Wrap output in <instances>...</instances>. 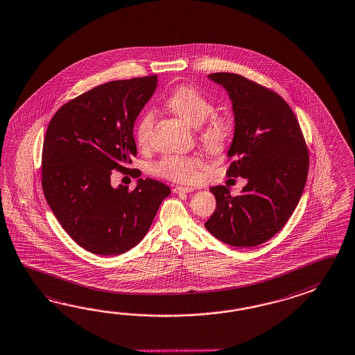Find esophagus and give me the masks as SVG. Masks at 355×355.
I'll return each instance as SVG.
<instances>
[{"mask_svg": "<svg viewBox=\"0 0 355 355\" xmlns=\"http://www.w3.org/2000/svg\"><path fill=\"white\" fill-rule=\"evenodd\" d=\"M193 191H195V189L186 187V186H177L173 189L174 193H189V192H193Z\"/></svg>", "mask_w": 355, "mask_h": 355, "instance_id": "34e87169", "label": "esophagus"}]
</instances>
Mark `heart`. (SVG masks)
Segmentation results:
<instances>
[{
	"instance_id": "b5f03b06",
	"label": "heart",
	"mask_w": 355,
	"mask_h": 355,
	"mask_svg": "<svg viewBox=\"0 0 355 355\" xmlns=\"http://www.w3.org/2000/svg\"><path fill=\"white\" fill-rule=\"evenodd\" d=\"M166 103L180 119L193 127L201 126L214 112L213 103L195 87L187 85L174 89L166 98ZM154 121L155 113L153 110L144 113V116L139 121L135 132L136 144L139 146L144 148L149 144ZM205 123L201 132V140L209 151H220L230 134V127L227 119L219 116H211ZM200 166L201 160L193 157L166 155L153 166V171L154 173L168 180L189 183L196 180L198 174L197 171Z\"/></svg>"
}]
</instances>
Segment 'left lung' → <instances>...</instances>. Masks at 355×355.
<instances>
[{"mask_svg":"<svg viewBox=\"0 0 355 355\" xmlns=\"http://www.w3.org/2000/svg\"><path fill=\"white\" fill-rule=\"evenodd\" d=\"M232 102L234 134L228 177H243L238 196L225 186L210 191L216 209L205 228L232 247L262 245L283 228L300 202L308 174V151L291 107L275 92L230 72L207 76Z\"/></svg>","mask_w":355,"mask_h":355,"instance_id":"left-lung-1","label":"left lung"}]
</instances>
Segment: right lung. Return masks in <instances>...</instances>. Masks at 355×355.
<instances>
[{
  "label": "right lung",
  "instance_id": "obj_1",
  "mask_svg": "<svg viewBox=\"0 0 355 355\" xmlns=\"http://www.w3.org/2000/svg\"><path fill=\"white\" fill-rule=\"evenodd\" d=\"M157 75L117 80L66 103L48 125L42 187L64 232L84 250L117 256L141 242L171 189L137 180L134 191L110 184L136 157L135 121L155 93Z\"/></svg>",
  "mask_w": 355,
  "mask_h": 355
}]
</instances>
